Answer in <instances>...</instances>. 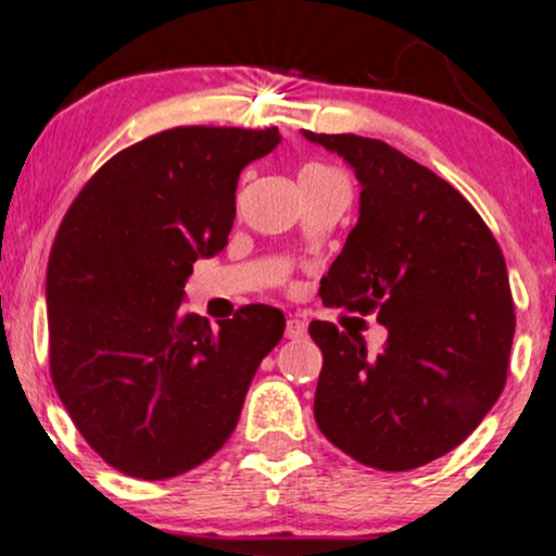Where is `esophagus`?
I'll return each instance as SVG.
<instances>
[{"mask_svg":"<svg viewBox=\"0 0 556 556\" xmlns=\"http://www.w3.org/2000/svg\"><path fill=\"white\" fill-rule=\"evenodd\" d=\"M285 337L287 340H300V337H305V324L300 321V318H287Z\"/></svg>","mask_w":556,"mask_h":556,"instance_id":"obj_1","label":"esophagus"}]
</instances>
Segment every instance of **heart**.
<instances>
[{"label": "heart", "mask_w": 556, "mask_h": 556, "mask_svg": "<svg viewBox=\"0 0 556 556\" xmlns=\"http://www.w3.org/2000/svg\"><path fill=\"white\" fill-rule=\"evenodd\" d=\"M303 172H334V169L324 167V164H308V167H303Z\"/></svg>", "instance_id": "obj_1"}]
</instances>
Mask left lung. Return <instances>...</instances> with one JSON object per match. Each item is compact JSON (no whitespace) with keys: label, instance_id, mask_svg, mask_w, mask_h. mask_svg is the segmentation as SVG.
I'll return each mask as SVG.
<instances>
[{"label":"left lung","instance_id":"obj_1","mask_svg":"<svg viewBox=\"0 0 556 556\" xmlns=\"http://www.w3.org/2000/svg\"><path fill=\"white\" fill-rule=\"evenodd\" d=\"M303 136L340 154L363 188L318 295L389 331L368 355L358 331L311 321L324 355L316 424L363 465L420 468L465 442L507 381L515 305L500 242L450 182L384 140Z\"/></svg>","mask_w":556,"mask_h":556}]
</instances>
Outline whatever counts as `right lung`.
<instances>
[{"label": "right lung", "mask_w": 556, "mask_h": 556, "mask_svg": "<svg viewBox=\"0 0 556 556\" xmlns=\"http://www.w3.org/2000/svg\"><path fill=\"white\" fill-rule=\"evenodd\" d=\"M277 127H172L114 154L83 185L47 271L49 368L93 452L146 481L222 450L282 311L242 305L219 327L182 308L198 256L227 245L242 167Z\"/></svg>", "instance_id": "1"}]
</instances>
